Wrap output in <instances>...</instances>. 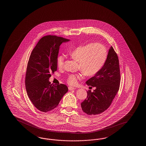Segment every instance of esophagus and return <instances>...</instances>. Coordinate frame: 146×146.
I'll return each mask as SVG.
<instances>
[{
    "label": "esophagus",
    "mask_w": 146,
    "mask_h": 146,
    "mask_svg": "<svg viewBox=\"0 0 146 146\" xmlns=\"http://www.w3.org/2000/svg\"><path fill=\"white\" fill-rule=\"evenodd\" d=\"M68 89L70 90V91H71V90H75V89H76V88H74V87H69Z\"/></svg>",
    "instance_id": "34e87169"
}]
</instances>
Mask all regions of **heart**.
Segmentation results:
<instances>
[{
  "instance_id": "heart-1",
  "label": "heart",
  "mask_w": 146,
  "mask_h": 146,
  "mask_svg": "<svg viewBox=\"0 0 146 146\" xmlns=\"http://www.w3.org/2000/svg\"><path fill=\"white\" fill-rule=\"evenodd\" d=\"M71 58L78 62L79 68L86 76H93L98 74L105 64L108 57V52L106 47L98 43H89L75 47L69 53ZM64 62L62 56L58 57L57 65L62 68ZM79 75L70 74L67 79L70 85H75Z\"/></svg>"
}]
</instances>
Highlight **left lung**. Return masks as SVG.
Masks as SVG:
<instances>
[{"label": "left lung", "instance_id": "left-lung-1", "mask_svg": "<svg viewBox=\"0 0 146 146\" xmlns=\"http://www.w3.org/2000/svg\"><path fill=\"white\" fill-rule=\"evenodd\" d=\"M121 81L118 56L110 47L105 64L98 74L86 82L95 87L87 91V97L81 103L82 110L88 115L101 114L109 108L118 92Z\"/></svg>", "mask_w": 146, "mask_h": 146}]
</instances>
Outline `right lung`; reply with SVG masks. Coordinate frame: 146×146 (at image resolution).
Listing matches in <instances>:
<instances>
[{"mask_svg": "<svg viewBox=\"0 0 146 146\" xmlns=\"http://www.w3.org/2000/svg\"><path fill=\"white\" fill-rule=\"evenodd\" d=\"M55 35L40 38L30 56L25 74V88L34 106L41 112H47L56 108L68 91L64 84H52L50 73L57 70L59 46L69 41Z\"/></svg>", "mask_w": 146, "mask_h": 146, "instance_id": "obj_1", "label": "right lung"}]
</instances>
